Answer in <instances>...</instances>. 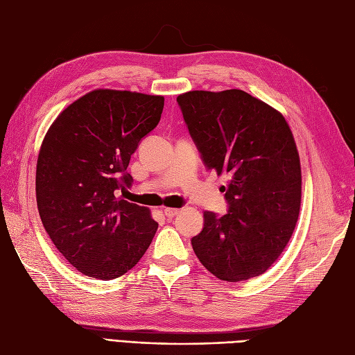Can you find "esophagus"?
<instances>
[{"mask_svg": "<svg viewBox=\"0 0 355 355\" xmlns=\"http://www.w3.org/2000/svg\"><path fill=\"white\" fill-rule=\"evenodd\" d=\"M164 214H166V216L168 218V219H171V218H175L176 216V214L179 213V210L178 209H170V207H166L164 210Z\"/></svg>", "mask_w": 355, "mask_h": 355, "instance_id": "1", "label": "esophagus"}]
</instances>
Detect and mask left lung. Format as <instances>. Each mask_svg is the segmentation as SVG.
<instances>
[{
  "mask_svg": "<svg viewBox=\"0 0 355 355\" xmlns=\"http://www.w3.org/2000/svg\"><path fill=\"white\" fill-rule=\"evenodd\" d=\"M202 163L228 176V213L204 211L191 244L223 282L263 274L295 231L302 175L292 130L272 106L243 90H194L178 96Z\"/></svg>",
  "mask_w": 355,
  "mask_h": 355,
  "instance_id": "left-lung-1",
  "label": "left lung"
}]
</instances>
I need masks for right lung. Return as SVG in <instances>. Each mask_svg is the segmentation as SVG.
Wrapping results in <instances>:
<instances>
[{"mask_svg":"<svg viewBox=\"0 0 355 355\" xmlns=\"http://www.w3.org/2000/svg\"><path fill=\"white\" fill-rule=\"evenodd\" d=\"M163 96L98 89L72 102L49 128L37 161L42 225L84 275L121 277L141 261L157 232L149 209L116 198L139 142L157 127Z\"/></svg>","mask_w":355,"mask_h":355,"instance_id":"right-lung-1","label":"right lung"}]
</instances>
